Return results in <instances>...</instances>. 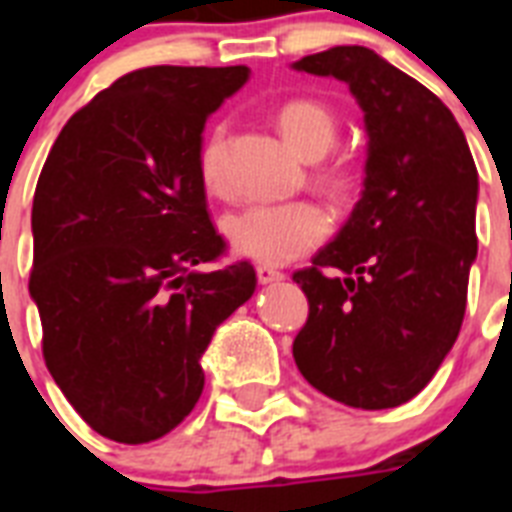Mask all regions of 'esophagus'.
Here are the masks:
<instances>
[{
    "instance_id": "1",
    "label": "esophagus",
    "mask_w": 512,
    "mask_h": 512,
    "mask_svg": "<svg viewBox=\"0 0 512 512\" xmlns=\"http://www.w3.org/2000/svg\"><path fill=\"white\" fill-rule=\"evenodd\" d=\"M284 279H287V273L279 271V268H273V265H257V281L260 284H273V281Z\"/></svg>"
}]
</instances>
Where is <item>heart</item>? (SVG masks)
<instances>
[{"mask_svg": "<svg viewBox=\"0 0 512 512\" xmlns=\"http://www.w3.org/2000/svg\"><path fill=\"white\" fill-rule=\"evenodd\" d=\"M281 135L305 156L321 159L337 140L335 111L319 100H287L276 114ZM199 177L204 191L215 199H228L233 193L228 167H225V130L215 127L199 148ZM321 183L337 191L345 183L340 170L321 175ZM329 231L324 209L311 201H263L249 204L223 220V233L236 255L265 265H281L305 255Z\"/></svg>", "mask_w": 512, "mask_h": 512, "instance_id": "1", "label": "heart"}]
</instances>
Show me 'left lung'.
<instances>
[{
  "mask_svg": "<svg viewBox=\"0 0 512 512\" xmlns=\"http://www.w3.org/2000/svg\"><path fill=\"white\" fill-rule=\"evenodd\" d=\"M292 68L348 84L366 130L361 199L295 273L311 305L295 364L353 409L406 404L460 335L478 252L476 162L452 111L374 50L332 47Z\"/></svg>",
  "mask_w": 512,
  "mask_h": 512,
  "instance_id": "1",
  "label": "left lung"
}]
</instances>
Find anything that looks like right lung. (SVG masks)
Returning a JSON list of instances; mask_svg holds the SVG:
<instances>
[{
    "mask_svg": "<svg viewBox=\"0 0 512 512\" xmlns=\"http://www.w3.org/2000/svg\"><path fill=\"white\" fill-rule=\"evenodd\" d=\"M247 66H151L60 130L31 209V300L52 380L100 436L148 444L191 414L215 329L255 295L223 252L199 177L204 124Z\"/></svg>",
    "mask_w": 512,
    "mask_h": 512,
    "instance_id": "add662e5",
    "label": "right lung"
}]
</instances>
